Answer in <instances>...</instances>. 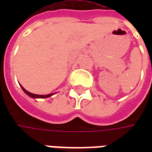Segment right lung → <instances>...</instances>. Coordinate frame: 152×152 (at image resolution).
<instances>
[{
	"mask_svg": "<svg viewBox=\"0 0 152 152\" xmlns=\"http://www.w3.org/2000/svg\"><path fill=\"white\" fill-rule=\"evenodd\" d=\"M21 88H22V90L23 91L24 93H26L27 95H28V96L31 97V98H48V97L51 96L53 95V93L48 94V95H35V94H33V93H30V92H28V91H26L22 85H21Z\"/></svg>",
	"mask_w": 152,
	"mask_h": 152,
	"instance_id": "obj_1",
	"label": "right lung"
}]
</instances>
